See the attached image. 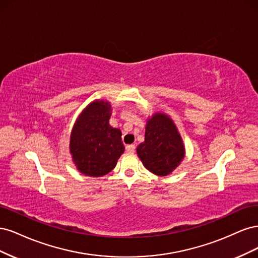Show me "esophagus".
Listing matches in <instances>:
<instances>
[{
	"label": "esophagus",
	"instance_id": "obj_1",
	"mask_svg": "<svg viewBox=\"0 0 258 258\" xmlns=\"http://www.w3.org/2000/svg\"><path fill=\"white\" fill-rule=\"evenodd\" d=\"M126 151H127L128 153H135V151H136V145H135V144L127 145V146H126Z\"/></svg>",
	"mask_w": 258,
	"mask_h": 258
}]
</instances>
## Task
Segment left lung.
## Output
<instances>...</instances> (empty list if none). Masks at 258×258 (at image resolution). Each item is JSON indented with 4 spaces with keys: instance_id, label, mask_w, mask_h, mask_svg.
<instances>
[{
    "instance_id": "obj_1",
    "label": "left lung",
    "mask_w": 258,
    "mask_h": 258,
    "mask_svg": "<svg viewBox=\"0 0 258 258\" xmlns=\"http://www.w3.org/2000/svg\"><path fill=\"white\" fill-rule=\"evenodd\" d=\"M139 158L152 173L166 176L175 170L185 156L183 140L173 120L155 113L147 119L144 142L137 147Z\"/></svg>"
}]
</instances>
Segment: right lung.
<instances>
[{
    "label": "right lung",
    "instance_id": "obj_1",
    "mask_svg": "<svg viewBox=\"0 0 258 258\" xmlns=\"http://www.w3.org/2000/svg\"><path fill=\"white\" fill-rule=\"evenodd\" d=\"M111 103L96 100L84 108L72 129L70 153L81 173L102 176L115 168L124 151L121 131L110 124Z\"/></svg>",
    "mask_w": 258,
    "mask_h": 258
}]
</instances>
